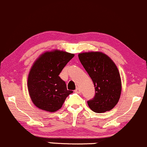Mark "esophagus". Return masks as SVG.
<instances>
[{
  "label": "esophagus",
  "mask_w": 147,
  "mask_h": 147,
  "mask_svg": "<svg viewBox=\"0 0 147 147\" xmlns=\"http://www.w3.org/2000/svg\"><path fill=\"white\" fill-rule=\"evenodd\" d=\"M75 92H76V93H80V89L79 88V87H77V88L76 89Z\"/></svg>",
  "instance_id": "34e87169"
}]
</instances>
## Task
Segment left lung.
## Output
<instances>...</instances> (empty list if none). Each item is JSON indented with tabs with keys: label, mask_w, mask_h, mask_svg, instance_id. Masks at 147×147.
<instances>
[{
	"label": "left lung",
	"mask_w": 147,
	"mask_h": 147,
	"mask_svg": "<svg viewBox=\"0 0 147 147\" xmlns=\"http://www.w3.org/2000/svg\"><path fill=\"white\" fill-rule=\"evenodd\" d=\"M78 57L95 87V96L87 101L90 108L96 113L112 110L118 103L121 91L117 66L108 55L100 52L82 53Z\"/></svg>",
	"instance_id": "8db88e82"
}]
</instances>
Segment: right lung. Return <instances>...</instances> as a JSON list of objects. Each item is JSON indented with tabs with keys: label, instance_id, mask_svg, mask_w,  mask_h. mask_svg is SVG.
I'll list each match as a JSON object with an SVG mask.
<instances>
[{
	"label": "right lung",
	"instance_id": "1",
	"mask_svg": "<svg viewBox=\"0 0 147 147\" xmlns=\"http://www.w3.org/2000/svg\"><path fill=\"white\" fill-rule=\"evenodd\" d=\"M74 54L60 51L46 52L34 63L28 79V88L32 102L37 108L55 112L73 91L59 76Z\"/></svg>",
	"mask_w": 147,
	"mask_h": 147
}]
</instances>
